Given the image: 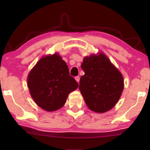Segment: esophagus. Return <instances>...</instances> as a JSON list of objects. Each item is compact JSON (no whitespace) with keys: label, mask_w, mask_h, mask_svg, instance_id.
Returning a JSON list of instances; mask_svg holds the SVG:
<instances>
[{"label":"esophagus","mask_w":150,"mask_h":150,"mask_svg":"<svg viewBox=\"0 0 150 150\" xmlns=\"http://www.w3.org/2000/svg\"><path fill=\"white\" fill-rule=\"evenodd\" d=\"M75 79L76 80V81H77V83L79 82V80H80V77H79V76H77V77H75Z\"/></svg>","instance_id":"esophagus-1"}]
</instances>
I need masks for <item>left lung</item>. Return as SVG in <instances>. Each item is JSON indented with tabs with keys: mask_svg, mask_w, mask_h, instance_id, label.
Segmentation results:
<instances>
[{
	"mask_svg": "<svg viewBox=\"0 0 150 150\" xmlns=\"http://www.w3.org/2000/svg\"><path fill=\"white\" fill-rule=\"evenodd\" d=\"M81 68L85 75L81 77L79 88L88 108L98 113L112 108L124 89L121 73L102 52L85 57Z\"/></svg>",
	"mask_w": 150,
	"mask_h": 150,
	"instance_id": "8db88e82",
	"label": "left lung"
}]
</instances>
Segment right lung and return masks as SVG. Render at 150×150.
Listing matches in <instances>:
<instances>
[{"label": "right lung", "mask_w": 150, "mask_h": 150, "mask_svg": "<svg viewBox=\"0 0 150 150\" xmlns=\"http://www.w3.org/2000/svg\"><path fill=\"white\" fill-rule=\"evenodd\" d=\"M27 81L35 103L49 112L62 108L69 94L79 87L57 53L41 58L30 71Z\"/></svg>", "instance_id": "right-lung-1"}]
</instances>
